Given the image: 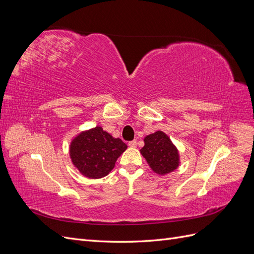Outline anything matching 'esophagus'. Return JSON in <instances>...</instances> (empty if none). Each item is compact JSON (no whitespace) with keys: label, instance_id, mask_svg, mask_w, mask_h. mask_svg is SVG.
Segmentation results:
<instances>
[{"label":"esophagus","instance_id":"obj_1","mask_svg":"<svg viewBox=\"0 0 254 254\" xmlns=\"http://www.w3.org/2000/svg\"><path fill=\"white\" fill-rule=\"evenodd\" d=\"M128 145H129V147H136V141L133 140L131 142H129Z\"/></svg>","mask_w":254,"mask_h":254}]
</instances>
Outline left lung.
I'll list each match as a JSON object with an SVG mask.
<instances>
[{"mask_svg": "<svg viewBox=\"0 0 254 254\" xmlns=\"http://www.w3.org/2000/svg\"><path fill=\"white\" fill-rule=\"evenodd\" d=\"M140 152L152 172L161 176L173 173L180 165L178 148L161 130L144 137V146Z\"/></svg>", "mask_w": 254, "mask_h": 254, "instance_id": "8db88e82", "label": "left lung"}]
</instances>
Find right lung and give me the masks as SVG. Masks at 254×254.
Returning a JSON list of instances; mask_svg holds the SVG:
<instances>
[{"label":"right lung","mask_w":254,"mask_h":254,"mask_svg":"<svg viewBox=\"0 0 254 254\" xmlns=\"http://www.w3.org/2000/svg\"><path fill=\"white\" fill-rule=\"evenodd\" d=\"M127 145L113 137L101 127L83 130L75 135L68 153L75 168L89 179H99L108 175Z\"/></svg>","instance_id":"obj_1"}]
</instances>
